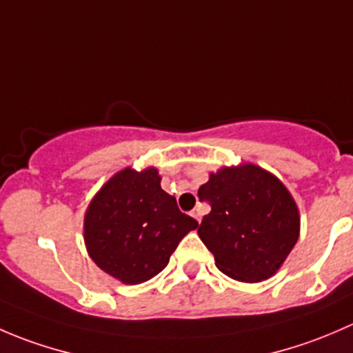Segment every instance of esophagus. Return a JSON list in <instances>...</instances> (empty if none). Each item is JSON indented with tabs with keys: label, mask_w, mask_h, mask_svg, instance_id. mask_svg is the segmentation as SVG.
<instances>
[{
	"label": "esophagus",
	"mask_w": 353,
	"mask_h": 353,
	"mask_svg": "<svg viewBox=\"0 0 353 353\" xmlns=\"http://www.w3.org/2000/svg\"><path fill=\"white\" fill-rule=\"evenodd\" d=\"M201 210L199 208H194V210H191V216H193L194 220H198V222H201Z\"/></svg>",
	"instance_id": "esophagus-1"
}]
</instances>
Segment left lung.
<instances>
[{
  "instance_id": "obj_1",
  "label": "left lung",
  "mask_w": 353,
  "mask_h": 353,
  "mask_svg": "<svg viewBox=\"0 0 353 353\" xmlns=\"http://www.w3.org/2000/svg\"><path fill=\"white\" fill-rule=\"evenodd\" d=\"M198 196L212 206L198 236L215 256L216 268L230 279L249 283L270 279L297 243V205L261 167H225L210 176Z\"/></svg>"
}]
</instances>
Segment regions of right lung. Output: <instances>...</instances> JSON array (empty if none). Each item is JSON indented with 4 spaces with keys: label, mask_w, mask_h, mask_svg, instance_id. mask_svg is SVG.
I'll return each mask as SVG.
<instances>
[{
    "label": "right lung",
    "mask_w": 353,
    "mask_h": 353,
    "mask_svg": "<svg viewBox=\"0 0 353 353\" xmlns=\"http://www.w3.org/2000/svg\"><path fill=\"white\" fill-rule=\"evenodd\" d=\"M198 222L160 188L157 169L117 172L92 199L85 244L95 265L128 285L159 275Z\"/></svg>",
    "instance_id": "1"
}]
</instances>
